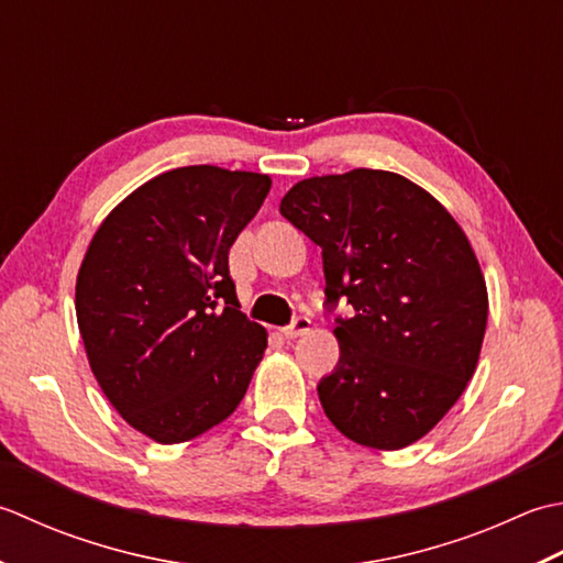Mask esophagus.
Masks as SVG:
<instances>
[{
    "mask_svg": "<svg viewBox=\"0 0 563 563\" xmlns=\"http://www.w3.org/2000/svg\"><path fill=\"white\" fill-rule=\"evenodd\" d=\"M311 330V318L308 316H294V320L286 328H282V335L286 340H294L298 335H303V332Z\"/></svg>",
    "mask_w": 563,
    "mask_h": 563,
    "instance_id": "esophagus-1",
    "label": "esophagus"
}]
</instances>
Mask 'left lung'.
<instances>
[{
  "label": "left lung",
  "mask_w": 563,
  "mask_h": 563,
  "mask_svg": "<svg viewBox=\"0 0 563 563\" xmlns=\"http://www.w3.org/2000/svg\"><path fill=\"white\" fill-rule=\"evenodd\" d=\"M282 216L323 250L340 360L318 382L328 420L352 442L400 450L444 418L474 376L488 320L478 260L444 206L384 169L294 185Z\"/></svg>",
  "instance_id": "8db88e82"
}]
</instances>
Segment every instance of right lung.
Returning a JSON list of instances; mask_svg holds the SVG:
<instances>
[{
    "label": "right lung",
    "mask_w": 563,
    "mask_h": 563,
    "mask_svg": "<svg viewBox=\"0 0 563 563\" xmlns=\"http://www.w3.org/2000/svg\"><path fill=\"white\" fill-rule=\"evenodd\" d=\"M269 187L255 172L177 167L91 238L75 291L89 366L121 418L159 444L233 416L267 347L240 311L228 252Z\"/></svg>",
    "instance_id": "obj_1"
}]
</instances>
